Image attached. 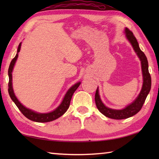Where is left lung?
I'll list each match as a JSON object with an SVG mask.
<instances>
[{
	"label": "left lung",
	"mask_w": 159,
	"mask_h": 159,
	"mask_svg": "<svg viewBox=\"0 0 159 159\" xmlns=\"http://www.w3.org/2000/svg\"><path fill=\"white\" fill-rule=\"evenodd\" d=\"M125 33L126 34L128 39L129 40L132 46H133L134 51L136 52L138 57H139L141 60L143 83L142 89H141L139 95L137 98V99L133 103L127 106L125 109L121 110L111 109L104 106L100 98L98 89L97 88L95 94V102L98 109L104 116L115 120L126 119V118L132 117L137 114L142 108L148 94L149 93L151 89V76L149 73V70H148V62L147 57L145 55L144 52L141 51V50L140 49L139 43H138L137 40L133 35V32L130 31L128 28H126V29H125Z\"/></svg>",
	"instance_id": "1"
}]
</instances>
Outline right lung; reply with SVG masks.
<instances>
[{"instance_id": "1", "label": "right lung", "mask_w": 159, "mask_h": 159, "mask_svg": "<svg viewBox=\"0 0 159 159\" xmlns=\"http://www.w3.org/2000/svg\"><path fill=\"white\" fill-rule=\"evenodd\" d=\"M20 47H21V42L20 43L18 48V51H17L16 55L15 56L14 58L12 59L10 63L9 67V70H8V75H9V83H8V92L10 97H11V100L14 102L17 107L18 108L19 110L21 111V113L25 116L26 118H28L29 120L36 121V122H48V121H51L55 120L57 118H59L61 116L66 112V111L70 107V101L72 99V97L74 92L76 90V89L79 87L80 85V83H76L75 85H74L71 88L67 91L66 93L65 97L62 101L61 104L57 108V109L52 111L50 113H38L36 112H34L31 110H30L25 107H24L22 104L20 103L18 100L17 99L14 93H13V87H12V70L13 68V66H14V64L16 61V59L18 57V52L20 50Z\"/></svg>"}]
</instances>
